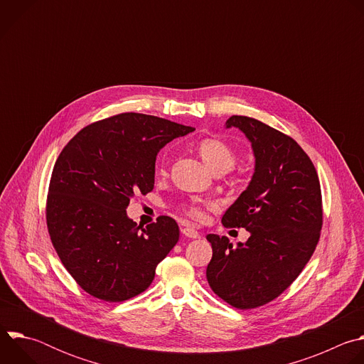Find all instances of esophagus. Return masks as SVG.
Wrapping results in <instances>:
<instances>
[{
	"instance_id": "obj_1",
	"label": "esophagus",
	"mask_w": 364,
	"mask_h": 364,
	"mask_svg": "<svg viewBox=\"0 0 364 364\" xmlns=\"http://www.w3.org/2000/svg\"><path fill=\"white\" fill-rule=\"evenodd\" d=\"M181 233L184 235V236H187V237H190V239H197L200 235H198V232L197 230H194L193 228H183L181 229Z\"/></svg>"
}]
</instances>
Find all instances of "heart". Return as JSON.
Masks as SVG:
<instances>
[{
    "instance_id": "obj_1",
    "label": "heart",
    "mask_w": 364,
    "mask_h": 364,
    "mask_svg": "<svg viewBox=\"0 0 364 364\" xmlns=\"http://www.w3.org/2000/svg\"><path fill=\"white\" fill-rule=\"evenodd\" d=\"M197 151L200 154V157L203 161L207 164L210 170L215 173H226L229 171L235 163H236V151L225 141L219 138H204L197 144ZM160 173H166V166L163 164L160 167ZM181 209L186 212L187 216L191 219L200 220L203 219V209H201V203L197 200H191L188 203L181 204Z\"/></svg>"
}]
</instances>
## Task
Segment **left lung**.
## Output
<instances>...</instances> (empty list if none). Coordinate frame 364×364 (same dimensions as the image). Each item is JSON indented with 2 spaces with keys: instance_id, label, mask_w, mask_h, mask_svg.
I'll return each instance as SVG.
<instances>
[{
  "instance_id": "8db88e82",
  "label": "left lung",
  "mask_w": 364,
  "mask_h": 364,
  "mask_svg": "<svg viewBox=\"0 0 364 364\" xmlns=\"http://www.w3.org/2000/svg\"><path fill=\"white\" fill-rule=\"evenodd\" d=\"M232 127L252 144L255 173L222 223L250 236L233 246L207 235L213 256L205 277L229 305L252 309L278 298L308 264L321 235L323 198L317 170L296 141L249 117H230Z\"/></svg>"
}]
</instances>
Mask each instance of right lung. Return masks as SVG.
I'll use <instances>...</instances> for the list:
<instances>
[{"instance_id":"1","label":"right lung","mask_w":364,"mask_h":364,"mask_svg":"<svg viewBox=\"0 0 364 364\" xmlns=\"http://www.w3.org/2000/svg\"><path fill=\"white\" fill-rule=\"evenodd\" d=\"M193 131L125 112L85 127L62 149L48 186L47 229L62 264L92 296L121 302L144 292L178 242L174 219L141 228L127 207L152 191L160 149Z\"/></svg>"}]
</instances>
